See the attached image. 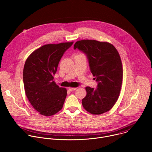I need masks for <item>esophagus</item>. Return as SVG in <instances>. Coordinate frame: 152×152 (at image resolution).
Instances as JSON below:
<instances>
[{
    "label": "esophagus",
    "mask_w": 152,
    "mask_h": 152,
    "mask_svg": "<svg viewBox=\"0 0 152 152\" xmlns=\"http://www.w3.org/2000/svg\"><path fill=\"white\" fill-rule=\"evenodd\" d=\"M76 89H77V88H69V91H75V90H76Z\"/></svg>",
    "instance_id": "34e87169"
}]
</instances>
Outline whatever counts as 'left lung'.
I'll use <instances>...</instances> for the list:
<instances>
[{
    "label": "left lung",
    "mask_w": 152,
    "mask_h": 152,
    "mask_svg": "<svg viewBox=\"0 0 152 152\" xmlns=\"http://www.w3.org/2000/svg\"><path fill=\"white\" fill-rule=\"evenodd\" d=\"M84 53L90 69L97 82L96 89L86 86V95L82 100L88 113L99 115L110 111L116 103L121 90L123 67L115 48L107 42L83 39L76 42L74 49Z\"/></svg>",
    "instance_id": "8db88e82"
}]
</instances>
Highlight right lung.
Listing matches in <instances>:
<instances>
[{"label": "right lung", "instance_id": "add662e5", "mask_svg": "<svg viewBox=\"0 0 152 152\" xmlns=\"http://www.w3.org/2000/svg\"><path fill=\"white\" fill-rule=\"evenodd\" d=\"M73 42L41 46L27 58L23 69L26 95L40 114L51 116L59 112L67 96V90L53 81L59 62Z\"/></svg>", "mask_w": 152, "mask_h": 152}]
</instances>
